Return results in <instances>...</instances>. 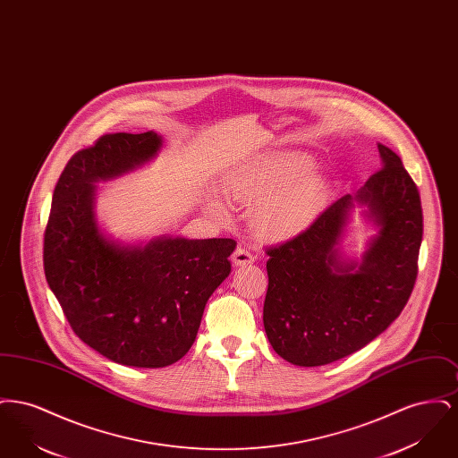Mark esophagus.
<instances>
[{
	"instance_id": "1",
	"label": "esophagus",
	"mask_w": 458,
	"mask_h": 458,
	"mask_svg": "<svg viewBox=\"0 0 458 458\" xmlns=\"http://www.w3.org/2000/svg\"><path fill=\"white\" fill-rule=\"evenodd\" d=\"M232 261L235 266H240V267H243V266H249V264H254V256L245 249V247H239L235 252H233V256H232Z\"/></svg>"
}]
</instances>
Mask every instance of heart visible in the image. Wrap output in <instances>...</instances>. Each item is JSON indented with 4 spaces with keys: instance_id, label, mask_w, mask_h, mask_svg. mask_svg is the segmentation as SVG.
<instances>
[{
    "instance_id": "1",
    "label": "heart",
    "mask_w": 458,
    "mask_h": 458,
    "mask_svg": "<svg viewBox=\"0 0 458 458\" xmlns=\"http://www.w3.org/2000/svg\"><path fill=\"white\" fill-rule=\"evenodd\" d=\"M312 168L314 161L304 154L259 159L225 174L221 191L233 202L250 206L249 221L261 239H293L327 208L329 182L323 174H310ZM206 209L215 218H228L218 197H206Z\"/></svg>"
}]
</instances>
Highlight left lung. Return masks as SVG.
Returning <instances> with one entry per match:
<instances>
[{
  "mask_svg": "<svg viewBox=\"0 0 458 458\" xmlns=\"http://www.w3.org/2000/svg\"><path fill=\"white\" fill-rule=\"evenodd\" d=\"M381 170L333 202L304 233L269 249L262 321L286 362L316 368L366 347L407 304L422 242L414 180L377 142ZM375 230L360 259L345 249L354 209Z\"/></svg>",
  "mask_w": 458,
  "mask_h": 458,
  "instance_id": "obj_1",
  "label": "left lung"
}]
</instances>
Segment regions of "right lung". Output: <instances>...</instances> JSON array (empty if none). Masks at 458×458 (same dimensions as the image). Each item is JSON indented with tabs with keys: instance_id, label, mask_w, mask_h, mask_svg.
<instances>
[{
	"instance_id": "obj_1",
	"label": "right lung",
	"mask_w": 458,
	"mask_h": 458,
	"mask_svg": "<svg viewBox=\"0 0 458 458\" xmlns=\"http://www.w3.org/2000/svg\"><path fill=\"white\" fill-rule=\"evenodd\" d=\"M156 131L103 135L60 176L44 233L46 280L75 335L109 360L156 369L196 340L204 307L232 271L237 242L114 239L96 211L99 182L149 165Z\"/></svg>"
}]
</instances>
